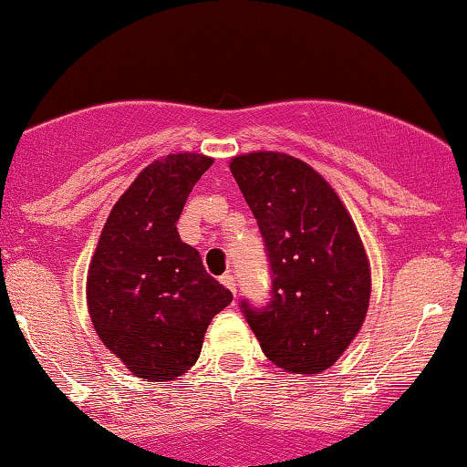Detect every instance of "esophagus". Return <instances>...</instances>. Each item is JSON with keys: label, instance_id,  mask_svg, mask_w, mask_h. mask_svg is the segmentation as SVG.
<instances>
[{"label": "esophagus", "instance_id": "obj_1", "mask_svg": "<svg viewBox=\"0 0 467 467\" xmlns=\"http://www.w3.org/2000/svg\"><path fill=\"white\" fill-rule=\"evenodd\" d=\"M221 283L225 285L227 289L232 291L234 296H235V289H238V286H235V278H234V274H229V272H227V274H223V276H221Z\"/></svg>", "mask_w": 467, "mask_h": 467}]
</instances>
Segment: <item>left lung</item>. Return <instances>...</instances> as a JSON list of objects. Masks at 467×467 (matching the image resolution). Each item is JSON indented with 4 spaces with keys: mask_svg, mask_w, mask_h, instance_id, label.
Returning a JSON list of instances; mask_svg holds the SVG:
<instances>
[{
    "mask_svg": "<svg viewBox=\"0 0 467 467\" xmlns=\"http://www.w3.org/2000/svg\"><path fill=\"white\" fill-rule=\"evenodd\" d=\"M229 170L257 219L272 272L264 308L242 302L267 359L291 374L334 366L359 334L372 276L363 242L325 178L285 152L234 157Z\"/></svg>",
    "mask_w": 467,
    "mask_h": 467,
    "instance_id": "left-lung-1",
    "label": "left lung"
}]
</instances>
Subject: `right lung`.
<instances>
[{"mask_svg":"<svg viewBox=\"0 0 467 467\" xmlns=\"http://www.w3.org/2000/svg\"><path fill=\"white\" fill-rule=\"evenodd\" d=\"M210 165L200 152H178L140 171L110 210L88 265L93 327L144 380L168 382L187 372L210 321L234 299L176 229Z\"/></svg>","mask_w":467,"mask_h":467,"instance_id":"obj_1","label":"right lung"}]
</instances>
